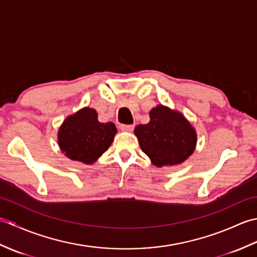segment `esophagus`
Returning a JSON list of instances; mask_svg holds the SVG:
<instances>
[{"label": "esophagus", "instance_id": "34e87169", "mask_svg": "<svg viewBox=\"0 0 257 257\" xmlns=\"http://www.w3.org/2000/svg\"><path fill=\"white\" fill-rule=\"evenodd\" d=\"M120 129H121L122 132H133L134 125L133 124H121L120 125Z\"/></svg>", "mask_w": 257, "mask_h": 257}]
</instances>
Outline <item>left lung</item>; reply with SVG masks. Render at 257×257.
Segmentation results:
<instances>
[{
    "instance_id": "8db88e82",
    "label": "left lung",
    "mask_w": 257,
    "mask_h": 257,
    "mask_svg": "<svg viewBox=\"0 0 257 257\" xmlns=\"http://www.w3.org/2000/svg\"><path fill=\"white\" fill-rule=\"evenodd\" d=\"M150 121L138 124L135 135L140 148L156 167L176 166L193 154L196 133L181 112L166 106L152 108Z\"/></svg>"
}]
</instances>
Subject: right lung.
<instances>
[{
  "label": "right lung",
  "mask_w": 257,
  "mask_h": 257,
  "mask_svg": "<svg viewBox=\"0 0 257 257\" xmlns=\"http://www.w3.org/2000/svg\"><path fill=\"white\" fill-rule=\"evenodd\" d=\"M97 118L95 109L85 107L64 120L58 130V146L70 160L91 165L112 144L116 125Z\"/></svg>",
  "instance_id": "right-lung-1"
}]
</instances>
